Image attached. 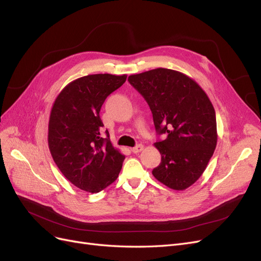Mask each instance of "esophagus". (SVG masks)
Returning a JSON list of instances; mask_svg holds the SVG:
<instances>
[{
	"label": "esophagus",
	"instance_id": "1",
	"mask_svg": "<svg viewBox=\"0 0 261 261\" xmlns=\"http://www.w3.org/2000/svg\"><path fill=\"white\" fill-rule=\"evenodd\" d=\"M143 149H144V145L139 144V145H136L135 147L132 148V152H133V153H139V152L142 151Z\"/></svg>",
	"mask_w": 261,
	"mask_h": 261
}]
</instances>
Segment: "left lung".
Returning a JSON list of instances; mask_svg holds the SVG:
<instances>
[{
	"label": "left lung",
	"instance_id": "left-lung-1",
	"mask_svg": "<svg viewBox=\"0 0 261 261\" xmlns=\"http://www.w3.org/2000/svg\"><path fill=\"white\" fill-rule=\"evenodd\" d=\"M147 101L159 135L162 155L155 179L175 190L193 185L204 172L217 145L215 109L195 80L169 68H155L128 78Z\"/></svg>",
	"mask_w": 261,
	"mask_h": 261
}]
</instances>
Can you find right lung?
<instances>
[{
	"label": "right lung",
	"instance_id": "obj_1",
	"mask_svg": "<svg viewBox=\"0 0 261 261\" xmlns=\"http://www.w3.org/2000/svg\"><path fill=\"white\" fill-rule=\"evenodd\" d=\"M127 75L95 74L68 84L55 100L48 122V147L66 179L88 193H99L120 172L125 155L112 146L99 112Z\"/></svg>",
	"mask_w": 261,
	"mask_h": 261
}]
</instances>
